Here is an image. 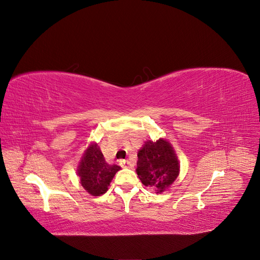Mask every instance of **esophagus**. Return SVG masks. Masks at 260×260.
I'll return each mask as SVG.
<instances>
[{
    "mask_svg": "<svg viewBox=\"0 0 260 260\" xmlns=\"http://www.w3.org/2000/svg\"><path fill=\"white\" fill-rule=\"evenodd\" d=\"M119 165L122 167V168H130L132 169L133 168V165L132 162H130L129 160H119Z\"/></svg>",
    "mask_w": 260,
    "mask_h": 260,
    "instance_id": "1",
    "label": "esophagus"
}]
</instances>
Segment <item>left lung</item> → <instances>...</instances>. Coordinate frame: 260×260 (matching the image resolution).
I'll list each match as a JSON object with an SVG mask.
<instances>
[{
    "mask_svg": "<svg viewBox=\"0 0 260 260\" xmlns=\"http://www.w3.org/2000/svg\"><path fill=\"white\" fill-rule=\"evenodd\" d=\"M137 174L145 186L161 193L178 178L180 164L167 140H148L138 153Z\"/></svg>",
    "mask_w": 260,
    "mask_h": 260,
    "instance_id": "left-lung-1",
    "label": "left lung"
}]
</instances>
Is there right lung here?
I'll use <instances>...</instances> for the list:
<instances>
[{
  "instance_id": "1",
  "label": "right lung",
  "mask_w": 260,
  "mask_h": 260,
  "mask_svg": "<svg viewBox=\"0 0 260 260\" xmlns=\"http://www.w3.org/2000/svg\"><path fill=\"white\" fill-rule=\"evenodd\" d=\"M118 170H120L119 166L106 162L98 143H91L85 149L77 174L86 192L93 196H101L106 193Z\"/></svg>"
}]
</instances>
